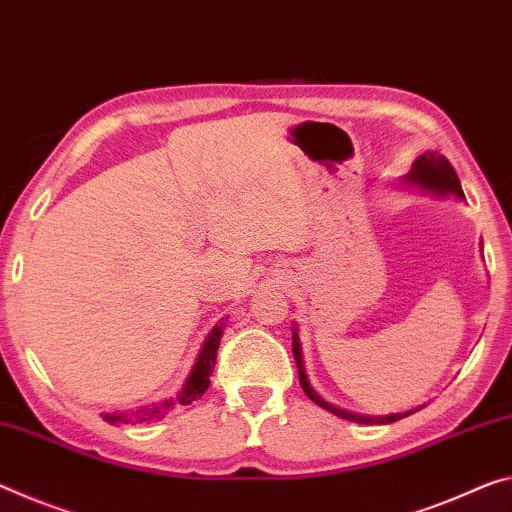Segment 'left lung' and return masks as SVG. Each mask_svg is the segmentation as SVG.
Masks as SVG:
<instances>
[{"label": "left lung", "instance_id": "obj_1", "mask_svg": "<svg viewBox=\"0 0 512 512\" xmlns=\"http://www.w3.org/2000/svg\"><path fill=\"white\" fill-rule=\"evenodd\" d=\"M408 180L426 186V189H433V191H440V193H456L458 198H465L456 170H453V166L449 164V159L442 157L440 152L421 154V157L415 161V166H412V173L408 175ZM291 348H294V360H296V367H298L300 387H303V392L310 396V399L316 405H321L323 410H328V412H332V415L348 419V421H358V424H392V421H399L403 417H408V412H405V415H389V417L355 415V412L342 410V408H337V405L328 403L326 399H321V396L310 387V383H307L305 367H303V355H300V339H298L296 330H294V342H291Z\"/></svg>", "mask_w": 512, "mask_h": 512}]
</instances>
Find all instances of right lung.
<instances>
[{
  "label": "right lung",
  "instance_id": "1",
  "mask_svg": "<svg viewBox=\"0 0 512 512\" xmlns=\"http://www.w3.org/2000/svg\"><path fill=\"white\" fill-rule=\"evenodd\" d=\"M221 335H223V326H216L212 332H209L205 344H202V351L198 355L196 367H193L191 376L186 378L180 396H177V403L189 405L191 401L200 399V396L207 392L209 376H212V371L216 367V355H218L216 351H218V344H221ZM170 405L173 403L166 401L161 405H152V408H141V410H132V412H111V415H104V421H109V424H113V426L143 424V421H154V419L164 417Z\"/></svg>",
  "mask_w": 512,
  "mask_h": 512
}]
</instances>
